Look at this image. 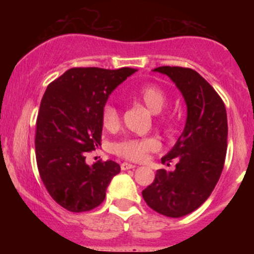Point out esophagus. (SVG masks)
<instances>
[{"label": "esophagus", "mask_w": 254, "mask_h": 254, "mask_svg": "<svg viewBox=\"0 0 254 254\" xmlns=\"http://www.w3.org/2000/svg\"><path fill=\"white\" fill-rule=\"evenodd\" d=\"M133 168H135V165L130 164V163L125 162V163H122V164H121V169L122 170H129V169H133Z\"/></svg>", "instance_id": "obj_1"}]
</instances>
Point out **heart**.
<instances>
[{"label": "heart", "mask_w": 254, "mask_h": 254, "mask_svg": "<svg viewBox=\"0 0 254 254\" xmlns=\"http://www.w3.org/2000/svg\"><path fill=\"white\" fill-rule=\"evenodd\" d=\"M132 99L144 105L152 114H159L167 105V95L160 87L155 85H143L139 89L135 90L132 94ZM102 126L106 129L112 130L117 128L120 124L119 110L114 104H106L102 109L101 114ZM159 143L153 137L143 138H127L114 145V150L116 154L126 158L129 160H142L147 157V154L153 150H157Z\"/></svg>", "instance_id": "b5f03b06"}]
</instances>
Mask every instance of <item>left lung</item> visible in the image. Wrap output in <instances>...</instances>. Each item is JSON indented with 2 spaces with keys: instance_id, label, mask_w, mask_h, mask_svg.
Returning a JSON list of instances; mask_svg holds the SVG:
<instances>
[{
  "instance_id": "left-lung-1",
  "label": "left lung",
  "mask_w": 254,
  "mask_h": 254,
  "mask_svg": "<svg viewBox=\"0 0 254 254\" xmlns=\"http://www.w3.org/2000/svg\"><path fill=\"white\" fill-rule=\"evenodd\" d=\"M153 71L170 77L182 92L187 122L174 147L162 158L167 165L175 158V169L157 170L142 195L150 209L178 218L199 209L220 179L227 150V114L217 92L195 70L160 66Z\"/></svg>"
}]
</instances>
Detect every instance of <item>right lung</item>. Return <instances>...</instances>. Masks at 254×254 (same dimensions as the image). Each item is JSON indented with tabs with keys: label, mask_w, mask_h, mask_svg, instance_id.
Listing matches in <instances>:
<instances>
[{
	"label": "right lung",
	"mask_w": 254,
	"mask_h": 254,
	"mask_svg": "<svg viewBox=\"0 0 254 254\" xmlns=\"http://www.w3.org/2000/svg\"><path fill=\"white\" fill-rule=\"evenodd\" d=\"M134 71L72 67L43 95L37 119V165L45 189L67 211L99 206L112 178L121 172L114 160L89 165L85 153L101 145L102 109L111 92Z\"/></svg>",
	"instance_id": "1"
}]
</instances>
